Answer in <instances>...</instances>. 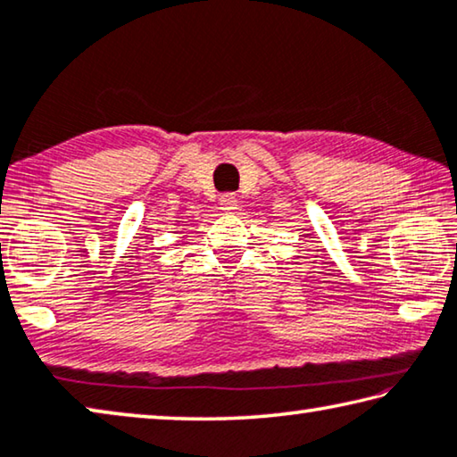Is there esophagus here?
Returning a JSON list of instances; mask_svg holds the SVG:
<instances>
[{
	"instance_id": "1",
	"label": "esophagus",
	"mask_w": 457,
	"mask_h": 457,
	"mask_svg": "<svg viewBox=\"0 0 457 457\" xmlns=\"http://www.w3.org/2000/svg\"><path fill=\"white\" fill-rule=\"evenodd\" d=\"M220 207H221V211H226V213H234V211L237 209V199L231 193L221 195L220 196Z\"/></svg>"
}]
</instances>
